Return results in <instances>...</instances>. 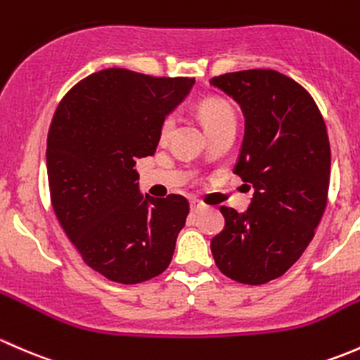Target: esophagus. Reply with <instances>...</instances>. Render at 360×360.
<instances>
[{"label": "esophagus", "instance_id": "34e87169", "mask_svg": "<svg viewBox=\"0 0 360 360\" xmlns=\"http://www.w3.org/2000/svg\"><path fill=\"white\" fill-rule=\"evenodd\" d=\"M206 205L205 202H201V201H198V199H194V201H191V211L192 213H198V211H202V210H206Z\"/></svg>", "mask_w": 360, "mask_h": 360}]
</instances>
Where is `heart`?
Returning a JSON list of instances; mask_svg holds the SVG:
<instances>
[{
  "mask_svg": "<svg viewBox=\"0 0 360 360\" xmlns=\"http://www.w3.org/2000/svg\"><path fill=\"white\" fill-rule=\"evenodd\" d=\"M199 112H201L206 128L221 123V121L234 120V110H232V107L225 100L220 98H206L201 103V107H199ZM173 124H175V116L169 114L161 123V136H168L169 131L173 129Z\"/></svg>",
  "mask_w": 360,
  "mask_h": 360,
  "instance_id": "1",
  "label": "heart"
}]
</instances>
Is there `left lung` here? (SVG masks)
I'll list each match as a JSON object with an SVG mask.
<instances>
[{
    "label": "left lung",
    "mask_w": 360,
    "mask_h": 360,
    "mask_svg": "<svg viewBox=\"0 0 360 360\" xmlns=\"http://www.w3.org/2000/svg\"><path fill=\"white\" fill-rule=\"evenodd\" d=\"M210 84L243 110L234 173L255 188L244 213L220 207L225 227L211 239V253L231 279L265 284L302 257L324 213L331 173L328 131L309 91L277 70L229 72Z\"/></svg>",
    "instance_id": "1"
}]
</instances>
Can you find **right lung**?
I'll return each mask as SVG.
<instances>
[{"instance_id": "add662e5", "label": "right lung", "mask_w": 360, "mask_h": 360, "mask_svg": "<svg viewBox=\"0 0 360 360\" xmlns=\"http://www.w3.org/2000/svg\"><path fill=\"white\" fill-rule=\"evenodd\" d=\"M192 86L191 77L112 68L79 81L55 110L46 143L51 206L84 263L114 283H143L172 262L187 199L142 195L133 166L155 153L162 120Z\"/></svg>"}]
</instances>
